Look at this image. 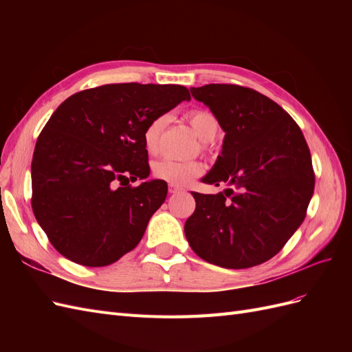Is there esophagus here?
<instances>
[{
	"instance_id": "esophagus-1",
	"label": "esophagus",
	"mask_w": 352,
	"mask_h": 352,
	"mask_svg": "<svg viewBox=\"0 0 352 352\" xmlns=\"http://www.w3.org/2000/svg\"><path fill=\"white\" fill-rule=\"evenodd\" d=\"M180 190H182V188H179L176 185H168V192L170 194H177V192H180Z\"/></svg>"
}]
</instances>
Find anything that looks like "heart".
<instances>
[{"label": "heart", "instance_id": "heart-1", "mask_svg": "<svg viewBox=\"0 0 352 352\" xmlns=\"http://www.w3.org/2000/svg\"><path fill=\"white\" fill-rule=\"evenodd\" d=\"M189 126L201 140V146L208 150L210 141L216 138L219 132V122L216 116L208 110L197 109L186 114ZM168 123L167 116H158L145 126L142 140L145 150L150 154H155L160 148V138ZM153 176L155 179L164 180L170 185H188L189 182L204 173V164L199 160H188V162H177L173 158H162L153 163Z\"/></svg>", "mask_w": 352, "mask_h": 352}]
</instances>
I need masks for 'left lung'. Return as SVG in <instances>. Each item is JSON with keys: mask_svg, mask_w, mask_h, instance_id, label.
Returning <instances> with one entry per match:
<instances>
[{"mask_svg": "<svg viewBox=\"0 0 352 352\" xmlns=\"http://www.w3.org/2000/svg\"><path fill=\"white\" fill-rule=\"evenodd\" d=\"M226 132L221 155L202 182L225 192H192L185 223L194 252L226 269H248L274 257L305 219L314 170L305 138L279 104L251 88L210 83L190 88Z\"/></svg>", "mask_w": 352, "mask_h": 352, "instance_id": "8db88e82", "label": "left lung"}]
</instances>
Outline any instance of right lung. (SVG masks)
Returning <instances> with one entry per match:
<instances>
[{
  "label": "right lung",
  "mask_w": 352,
  "mask_h": 352,
  "mask_svg": "<svg viewBox=\"0 0 352 352\" xmlns=\"http://www.w3.org/2000/svg\"><path fill=\"white\" fill-rule=\"evenodd\" d=\"M189 101L180 85L110 83L73 94L52 113L32 158V210L61 255L102 267L132 251L167 197L150 175L142 133Z\"/></svg>",
  "instance_id": "right-lung-1"
}]
</instances>
